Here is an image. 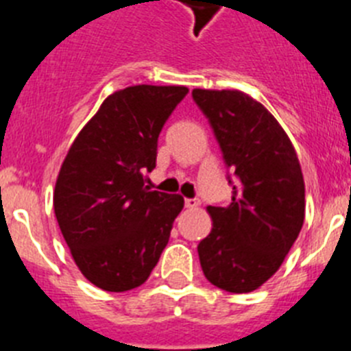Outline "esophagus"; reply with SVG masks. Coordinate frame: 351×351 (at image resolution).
Masks as SVG:
<instances>
[{"label": "esophagus", "mask_w": 351, "mask_h": 351, "mask_svg": "<svg viewBox=\"0 0 351 351\" xmlns=\"http://www.w3.org/2000/svg\"><path fill=\"white\" fill-rule=\"evenodd\" d=\"M199 205H201V201L197 199V197H187V199H185V206H187L189 210L197 208Z\"/></svg>", "instance_id": "34e87169"}]
</instances>
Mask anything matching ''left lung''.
Returning <instances> with one entry per match:
<instances>
[{"instance_id": "obj_1", "label": "left lung", "mask_w": 351, "mask_h": 351, "mask_svg": "<svg viewBox=\"0 0 351 351\" xmlns=\"http://www.w3.org/2000/svg\"><path fill=\"white\" fill-rule=\"evenodd\" d=\"M193 99L234 175L230 205L206 206L213 224L197 245L201 268L213 286L249 293L279 270L302 230V169L285 129L247 93L196 88Z\"/></svg>"}]
</instances>
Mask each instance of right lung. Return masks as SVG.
Returning a JSON list of instances; mask_svg holds the SVG:
<instances>
[{
	"label": "right lung",
	"instance_id": "right-lung-1",
	"mask_svg": "<svg viewBox=\"0 0 351 351\" xmlns=\"http://www.w3.org/2000/svg\"><path fill=\"white\" fill-rule=\"evenodd\" d=\"M185 86L138 84L114 91L70 146L54 187V213L75 265L104 291L150 277L167 245L180 194L146 185L164 123Z\"/></svg>",
	"mask_w": 351,
	"mask_h": 351
}]
</instances>
